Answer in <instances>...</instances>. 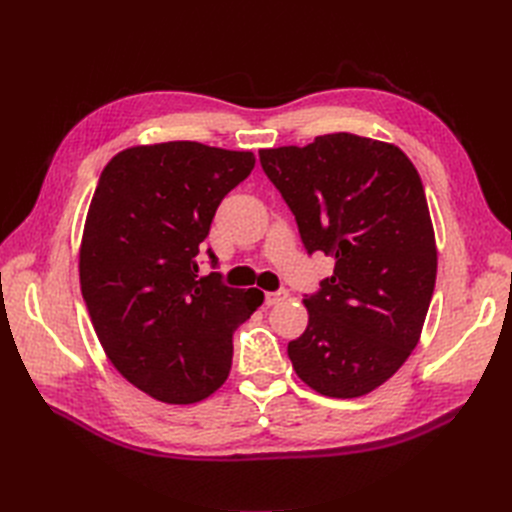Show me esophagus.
I'll list each match as a JSON object with an SVG mask.
<instances>
[{
	"label": "esophagus",
	"instance_id": "34e87169",
	"mask_svg": "<svg viewBox=\"0 0 512 512\" xmlns=\"http://www.w3.org/2000/svg\"><path fill=\"white\" fill-rule=\"evenodd\" d=\"M288 299V290H278V293H265L267 306H278V303Z\"/></svg>",
	"mask_w": 512,
	"mask_h": 512
}]
</instances>
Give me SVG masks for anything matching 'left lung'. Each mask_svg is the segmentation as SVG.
Masks as SVG:
<instances>
[{
    "label": "left lung",
    "instance_id": "obj_1",
    "mask_svg": "<svg viewBox=\"0 0 512 512\" xmlns=\"http://www.w3.org/2000/svg\"><path fill=\"white\" fill-rule=\"evenodd\" d=\"M258 155L308 254L336 260L303 299L308 327L288 342L290 362L314 392L366 396L416 349L435 288V230L416 165L398 146L353 133Z\"/></svg>",
    "mask_w": 512,
    "mask_h": 512
}]
</instances>
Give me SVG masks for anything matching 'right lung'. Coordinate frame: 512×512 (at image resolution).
<instances>
[{
	"label": "right lung",
	"mask_w": 512,
	"mask_h": 512,
	"mask_svg": "<svg viewBox=\"0 0 512 512\" xmlns=\"http://www.w3.org/2000/svg\"><path fill=\"white\" fill-rule=\"evenodd\" d=\"M254 163L250 150L142 144L112 157L94 189L81 295L109 362L161 403L193 405L222 388L234 331L265 299L219 273L198 278L196 262L219 202Z\"/></svg>",
	"instance_id": "add662e5"
}]
</instances>
